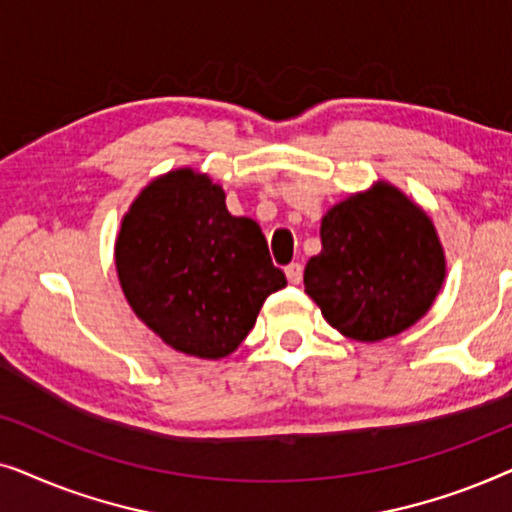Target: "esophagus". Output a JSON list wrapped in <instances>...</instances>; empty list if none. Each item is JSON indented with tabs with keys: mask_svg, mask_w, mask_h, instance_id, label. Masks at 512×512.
Returning <instances> with one entry per match:
<instances>
[{
	"mask_svg": "<svg viewBox=\"0 0 512 512\" xmlns=\"http://www.w3.org/2000/svg\"><path fill=\"white\" fill-rule=\"evenodd\" d=\"M286 272V279H289L291 284H300V279H303V265L300 263H289L284 268Z\"/></svg>",
	"mask_w": 512,
	"mask_h": 512,
	"instance_id": "obj_1",
	"label": "esophagus"
}]
</instances>
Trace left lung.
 <instances>
[{"mask_svg": "<svg viewBox=\"0 0 512 512\" xmlns=\"http://www.w3.org/2000/svg\"><path fill=\"white\" fill-rule=\"evenodd\" d=\"M445 256L429 216L398 188L377 184L321 219V254L305 265V291L347 338L377 342L429 312Z\"/></svg>", "mask_w": 512, "mask_h": 512, "instance_id": "left-lung-1", "label": "left lung"}]
</instances>
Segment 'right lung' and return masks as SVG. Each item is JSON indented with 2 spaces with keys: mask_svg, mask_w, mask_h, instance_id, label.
<instances>
[{
  "mask_svg": "<svg viewBox=\"0 0 512 512\" xmlns=\"http://www.w3.org/2000/svg\"><path fill=\"white\" fill-rule=\"evenodd\" d=\"M116 270L137 317L198 359L235 352L265 298L286 286L258 223L230 214L223 188L193 170L151 181L132 202Z\"/></svg>",
  "mask_w": 512,
  "mask_h": 512,
  "instance_id": "add662e5",
  "label": "right lung"
}]
</instances>
